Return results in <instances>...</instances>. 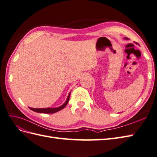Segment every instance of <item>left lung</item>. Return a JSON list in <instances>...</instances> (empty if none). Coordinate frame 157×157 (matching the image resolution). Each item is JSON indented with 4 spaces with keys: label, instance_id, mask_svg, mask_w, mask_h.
Masks as SVG:
<instances>
[{
    "label": "left lung",
    "instance_id": "8db88e82",
    "mask_svg": "<svg viewBox=\"0 0 157 157\" xmlns=\"http://www.w3.org/2000/svg\"><path fill=\"white\" fill-rule=\"evenodd\" d=\"M124 39H125V40H128V38H124Z\"/></svg>",
    "mask_w": 157,
    "mask_h": 157
}]
</instances>
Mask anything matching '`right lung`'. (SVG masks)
I'll return each mask as SVG.
<instances>
[{"label": "right lung", "mask_w": 157, "mask_h": 157, "mask_svg": "<svg viewBox=\"0 0 157 157\" xmlns=\"http://www.w3.org/2000/svg\"><path fill=\"white\" fill-rule=\"evenodd\" d=\"M70 94H71V92H70V94H68L66 101L64 102V103L62 104V105L61 106H59V107H47V108H37V109H36V108H33V107H29V109H31V110H33V111L37 112V113H56V112H58L60 110L63 109V108L67 105V104L68 101H69V99H70Z\"/></svg>", "instance_id": "1"}]
</instances>
